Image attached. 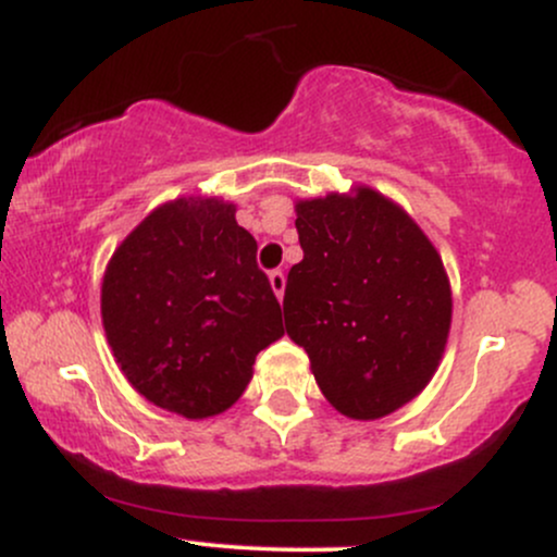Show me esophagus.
<instances>
[{"label":"esophagus","instance_id":"obj_1","mask_svg":"<svg viewBox=\"0 0 557 557\" xmlns=\"http://www.w3.org/2000/svg\"><path fill=\"white\" fill-rule=\"evenodd\" d=\"M270 285H272L274 296L283 300V296H285V272L283 270H272L270 272Z\"/></svg>","mask_w":557,"mask_h":557}]
</instances>
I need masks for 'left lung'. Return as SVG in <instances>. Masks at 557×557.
I'll list each match as a JSON object with an SVG mask.
<instances>
[{"instance_id": "obj_1", "label": "left lung", "mask_w": 557, "mask_h": 557, "mask_svg": "<svg viewBox=\"0 0 557 557\" xmlns=\"http://www.w3.org/2000/svg\"><path fill=\"white\" fill-rule=\"evenodd\" d=\"M304 259L285 283V330L319 389L348 419L417 398L450 332L443 259L398 203L372 188L296 203Z\"/></svg>"}]
</instances>
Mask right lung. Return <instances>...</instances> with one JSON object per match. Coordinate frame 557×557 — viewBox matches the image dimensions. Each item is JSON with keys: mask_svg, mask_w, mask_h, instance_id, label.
Instances as JSON below:
<instances>
[{"mask_svg": "<svg viewBox=\"0 0 557 557\" xmlns=\"http://www.w3.org/2000/svg\"><path fill=\"white\" fill-rule=\"evenodd\" d=\"M101 319L127 382L185 419L227 411L285 332L257 240L220 198H175L120 243Z\"/></svg>", "mask_w": 557, "mask_h": 557, "instance_id": "1", "label": "right lung"}]
</instances>
